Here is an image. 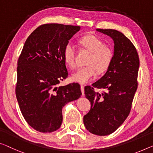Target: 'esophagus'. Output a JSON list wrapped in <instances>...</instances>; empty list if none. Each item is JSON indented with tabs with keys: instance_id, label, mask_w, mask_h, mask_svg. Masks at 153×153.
<instances>
[{
	"instance_id": "34e87169",
	"label": "esophagus",
	"mask_w": 153,
	"mask_h": 153,
	"mask_svg": "<svg viewBox=\"0 0 153 153\" xmlns=\"http://www.w3.org/2000/svg\"><path fill=\"white\" fill-rule=\"evenodd\" d=\"M81 91L82 93V95H84V85H81Z\"/></svg>"
}]
</instances>
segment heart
Listing matches in <instances>:
<instances>
[{
    "mask_svg": "<svg viewBox=\"0 0 153 153\" xmlns=\"http://www.w3.org/2000/svg\"><path fill=\"white\" fill-rule=\"evenodd\" d=\"M78 42L84 49L91 52L86 65L74 73L71 76L73 81L80 84H85L97 76V72L104 73L111 67L113 60V51L96 36H84ZM65 62L70 68L76 67V51L74 47L68 42L65 45L62 52Z\"/></svg>",
    "mask_w": 153,
    "mask_h": 153,
    "instance_id": "1",
    "label": "heart"
}]
</instances>
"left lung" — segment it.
Returning a JSON list of instances; mask_svg holds the SVG:
<instances>
[{
	"label": "left lung",
	"mask_w": 153,
	"mask_h": 153,
	"mask_svg": "<svg viewBox=\"0 0 153 153\" xmlns=\"http://www.w3.org/2000/svg\"><path fill=\"white\" fill-rule=\"evenodd\" d=\"M96 30L113 38V60L103 77L92 86L84 88L91 108L84 116L83 122L90 133L104 136L115 131L131 112L137 88L140 59L135 47L122 32L111 29ZM94 88L104 90L100 94Z\"/></svg>",
	"instance_id": "obj_1"
}]
</instances>
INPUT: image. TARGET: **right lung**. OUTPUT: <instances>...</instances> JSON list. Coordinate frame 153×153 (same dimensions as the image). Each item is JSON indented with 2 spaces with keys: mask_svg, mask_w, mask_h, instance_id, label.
<instances>
[{
  "mask_svg": "<svg viewBox=\"0 0 153 153\" xmlns=\"http://www.w3.org/2000/svg\"><path fill=\"white\" fill-rule=\"evenodd\" d=\"M79 29L62 24L42 25L27 38L18 58V104L28 124L41 133L58 130L62 122L63 106L82 95L78 83L58 86L69 75L63 49Z\"/></svg>",
  "mask_w": 153,
  "mask_h": 153,
  "instance_id": "obj_1",
  "label": "right lung"
}]
</instances>
